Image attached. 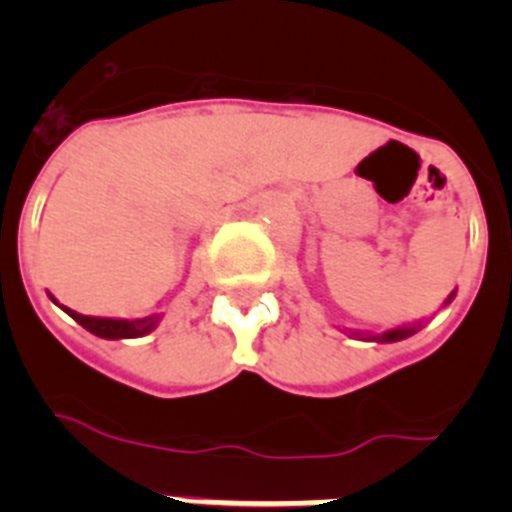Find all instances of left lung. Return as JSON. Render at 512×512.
<instances>
[{
  "label": "left lung",
  "instance_id": "1",
  "mask_svg": "<svg viewBox=\"0 0 512 512\" xmlns=\"http://www.w3.org/2000/svg\"><path fill=\"white\" fill-rule=\"evenodd\" d=\"M454 297V295H451ZM449 297V300H451ZM446 300V302H449ZM415 330H418V325H410V328H395V330H387V333H382V336H372L374 341H402V338L413 336Z\"/></svg>",
  "mask_w": 512,
  "mask_h": 512
}]
</instances>
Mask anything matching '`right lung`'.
Wrapping results in <instances>:
<instances>
[{
    "label": "right lung",
    "mask_w": 512,
    "mask_h": 512,
    "mask_svg": "<svg viewBox=\"0 0 512 512\" xmlns=\"http://www.w3.org/2000/svg\"><path fill=\"white\" fill-rule=\"evenodd\" d=\"M63 310L69 312L71 318L81 325V328H87L89 333L99 338H138L146 336L156 328L158 315H148V318H138V320H112V318H89V315H81V312L69 310V307H63Z\"/></svg>",
    "instance_id": "obj_1"
}]
</instances>
